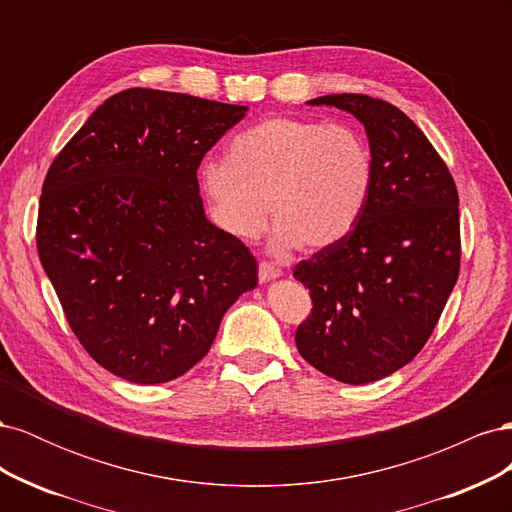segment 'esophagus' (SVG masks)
Listing matches in <instances>:
<instances>
[{
    "label": "esophagus",
    "instance_id": "esophagus-1",
    "mask_svg": "<svg viewBox=\"0 0 512 512\" xmlns=\"http://www.w3.org/2000/svg\"><path fill=\"white\" fill-rule=\"evenodd\" d=\"M280 275H282V269H280V267H275L273 262L262 260L260 265H258V277H260V282L275 280V277H280Z\"/></svg>",
    "mask_w": 512,
    "mask_h": 512
}]
</instances>
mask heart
I'll return each mask as SVG.
<instances>
[{"label":"heart","mask_w":512,"mask_h":512,"mask_svg":"<svg viewBox=\"0 0 512 512\" xmlns=\"http://www.w3.org/2000/svg\"><path fill=\"white\" fill-rule=\"evenodd\" d=\"M371 177L369 147L352 128L271 117L232 138L226 162H205L200 188L235 239L260 237L271 213L280 250H322L361 218Z\"/></svg>","instance_id":"heart-1"}]
</instances>
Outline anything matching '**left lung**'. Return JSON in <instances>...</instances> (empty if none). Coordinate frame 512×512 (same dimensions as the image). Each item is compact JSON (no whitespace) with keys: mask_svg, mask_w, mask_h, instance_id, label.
Instances as JSON below:
<instances>
[{"mask_svg":"<svg viewBox=\"0 0 512 512\" xmlns=\"http://www.w3.org/2000/svg\"><path fill=\"white\" fill-rule=\"evenodd\" d=\"M359 119L374 177L361 218L294 267L312 314L294 342L346 384L391 376L423 350L459 275V196L444 160L397 106L363 94L309 100Z\"/></svg>","mask_w":512,"mask_h":512,"instance_id":"left-lung-1","label":"left lung"}]
</instances>
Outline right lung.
<instances>
[{
    "label": "right lung",
    "mask_w": 512,
    "mask_h": 512,
    "mask_svg": "<svg viewBox=\"0 0 512 512\" xmlns=\"http://www.w3.org/2000/svg\"><path fill=\"white\" fill-rule=\"evenodd\" d=\"M247 106L134 87L98 106L46 173L36 245L91 359L134 384L183 376L256 288L243 241L198 194L205 153Z\"/></svg>",
    "instance_id": "obj_1"
}]
</instances>
